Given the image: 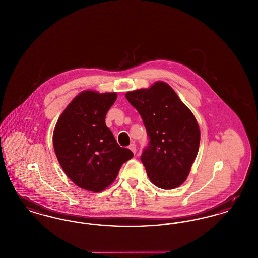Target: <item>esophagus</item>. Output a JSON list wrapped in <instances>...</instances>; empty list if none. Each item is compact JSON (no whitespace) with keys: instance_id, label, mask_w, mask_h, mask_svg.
Here are the masks:
<instances>
[{"instance_id":"esophagus-1","label":"esophagus","mask_w":258,"mask_h":258,"mask_svg":"<svg viewBox=\"0 0 258 258\" xmlns=\"http://www.w3.org/2000/svg\"><path fill=\"white\" fill-rule=\"evenodd\" d=\"M128 149H130L134 154L136 153V145L134 144V143H132V144L130 145V146H128Z\"/></svg>"}]
</instances>
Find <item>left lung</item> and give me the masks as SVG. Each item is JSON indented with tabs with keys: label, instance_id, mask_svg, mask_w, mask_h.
<instances>
[{
	"label": "left lung",
	"instance_id": "obj_1",
	"mask_svg": "<svg viewBox=\"0 0 258 258\" xmlns=\"http://www.w3.org/2000/svg\"><path fill=\"white\" fill-rule=\"evenodd\" d=\"M125 98L140 114L149 136L141 155L149 178L166 190L181 185L199 151L201 134L196 118L163 82L127 92Z\"/></svg>",
	"mask_w": 258,
	"mask_h": 258
}]
</instances>
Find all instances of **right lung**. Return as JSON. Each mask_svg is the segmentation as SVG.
Listing matches in <instances>:
<instances>
[{"instance_id": "1", "label": "right lung", "mask_w": 258, "mask_h": 258, "mask_svg": "<svg viewBox=\"0 0 258 258\" xmlns=\"http://www.w3.org/2000/svg\"><path fill=\"white\" fill-rule=\"evenodd\" d=\"M116 93L83 91L60 115L52 136L58 162L76 185L101 192L134 154L121 148L105 124Z\"/></svg>"}]
</instances>
